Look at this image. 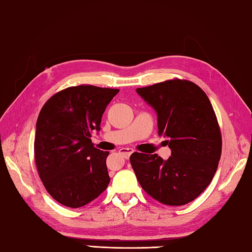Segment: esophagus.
<instances>
[{
    "label": "esophagus",
    "instance_id": "obj_1",
    "mask_svg": "<svg viewBox=\"0 0 252 252\" xmlns=\"http://www.w3.org/2000/svg\"><path fill=\"white\" fill-rule=\"evenodd\" d=\"M133 153H134V151H133V149H131V148H122L121 151H119V154H122L123 157L126 158V159H127V158H128Z\"/></svg>",
    "mask_w": 252,
    "mask_h": 252
}]
</instances>
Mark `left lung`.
I'll return each mask as SVG.
<instances>
[{
    "mask_svg": "<svg viewBox=\"0 0 252 252\" xmlns=\"http://www.w3.org/2000/svg\"><path fill=\"white\" fill-rule=\"evenodd\" d=\"M136 92L157 113L158 134L171 149L164 160L157 154L133 153L130 164L140 186L168 206L195 200L209 186L221 156L220 127L208 96L195 83L169 79Z\"/></svg>",
    "mask_w": 252,
    "mask_h": 252,
    "instance_id": "8db88e82",
    "label": "left lung"
}]
</instances>
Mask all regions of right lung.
<instances>
[{
  "instance_id": "obj_1",
  "label": "right lung",
  "mask_w": 252,
  "mask_h": 252,
  "mask_svg": "<svg viewBox=\"0 0 252 252\" xmlns=\"http://www.w3.org/2000/svg\"><path fill=\"white\" fill-rule=\"evenodd\" d=\"M119 90L93 85L67 87L39 112L35 164L44 187L60 204L78 208L96 199L110 182L106 158L92 143L101 116Z\"/></svg>"
}]
</instances>
